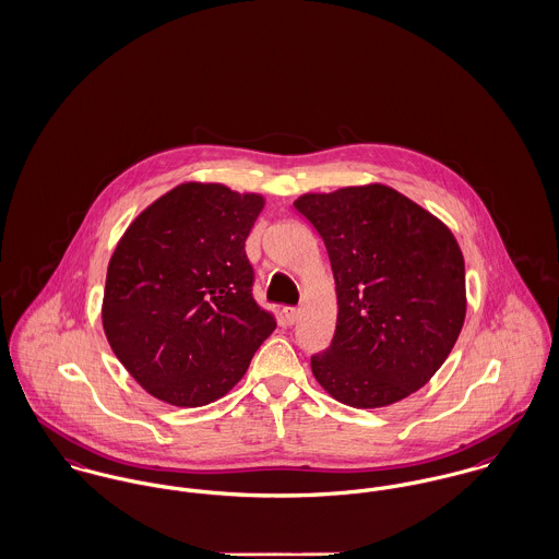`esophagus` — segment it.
Returning <instances> with one entry per match:
<instances>
[{
    "label": "esophagus",
    "instance_id": "obj_1",
    "mask_svg": "<svg viewBox=\"0 0 559 559\" xmlns=\"http://www.w3.org/2000/svg\"><path fill=\"white\" fill-rule=\"evenodd\" d=\"M283 321H285L287 325H294V323L298 321V308H292V306L283 308Z\"/></svg>",
    "mask_w": 559,
    "mask_h": 559
}]
</instances>
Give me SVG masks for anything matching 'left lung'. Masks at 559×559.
Masks as SVG:
<instances>
[{"label": "left lung", "instance_id": "obj_1", "mask_svg": "<svg viewBox=\"0 0 559 559\" xmlns=\"http://www.w3.org/2000/svg\"><path fill=\"white\" fill-rule=\"evenodd\" d=\"M325 242L338 298L330 346L310 357L319 385L355 408L421 389L466 317V272L444 223L385 185L294 202Z\"/></svg>", "mask_w": 559, "mask_h": 559}]
</instances>
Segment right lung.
<instances>
[{
    "mask_svg": "<svg viewBox=\"0 0 559 559\" xmlns=\"http://www.w3.org/2000/svg\"><path fill=\"white\" fill-rule=\"evenodd\" d=\"M261 209L255 193L185 182L119 240L102 323L119 361L157 400L193 408L223 397L274 332L245 251Z\"/></svg>",
    "mask_w": 559,
    "mask_h": 559,
    "instance_id": "1",
    "label": "right lung"
}]
</instances>
